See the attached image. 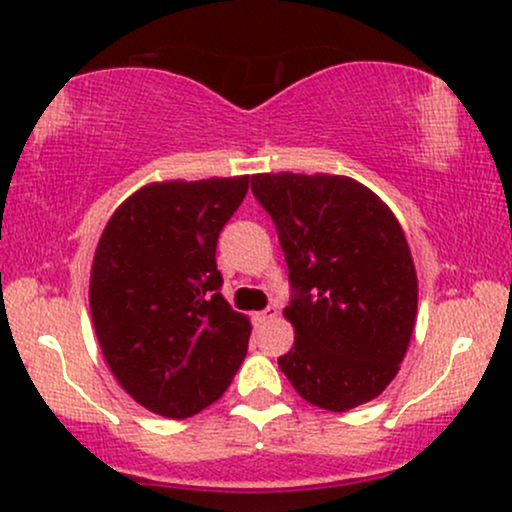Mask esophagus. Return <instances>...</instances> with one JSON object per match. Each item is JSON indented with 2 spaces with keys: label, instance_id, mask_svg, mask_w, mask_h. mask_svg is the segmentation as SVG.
Returning <instances> with one entry per match:
<instances>
[{
  "label": "esophagus",
  "instance_id": "34e87169",
  "mask_svg": "<svg viewBox=\"0 0 512 512\" xmlns=\"http://www.w3.org/2000/svg\"><path fill=\"white\" fill-rule=\"evenodd\" d=\"M274 317H276V308L269 305V308H264V310H260V313L252 315V322H255V325H267V322H272Z\"/></svg>",
  "mask_w": 512,
  "mask_h": 512
}]
</instances>
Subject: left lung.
<instances>
[{"label": "left lung", "instance_id": "8db88e82", "mask_svg": "<svg viewBox=\"0 0 512 512\" xmlns=\"http://www.w3.org/2000/svg\"><path fill=\"white\" fill-rule=\"evenodd\" d=\"M289 264L296 330L279 368L305 402L349 411L397 375L416 322L414 260L395 214L344 175H252Z\"/></svg>", "mask_w": 512, "mask_h": 512}]
</instances>
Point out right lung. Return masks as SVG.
<instances>
[{
	"label": "right lung",
	"instance_id": "obj_1",
	"mask_svg": "<svg viewBox=\"0 0 512 512\" xmlns=\"http://www.w3.org/2000/svg\"><path fill=\"white\" fill-rule=\"evenodd\" d=\"M248 175L151 182L117 207L91 267V317L127 395L187 419L214 404L248 354L250 320L221 296L216 243Z\"/></svg>",
	"mask_w": 512,
	"mask_h": 512
}]
</instances>
